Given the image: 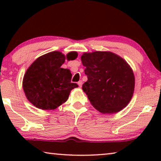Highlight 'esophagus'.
<instances>
[{
    "label": "esophagus",
    "mask_w": 161,
    "mask_h": 161,
    "mask_svg": "<svg viewBox=\"0 0 161 161\" xmlns=\"http://www.w3.org/2000/svg\"><path fill=\"white\" fill-rule=\"evenodd\" d=\"M78 85L80 86V87H81V86H82V81L80 80L78 81Z\"/></svg>",
    "instance_id": "obj_1"
}]
</instances>
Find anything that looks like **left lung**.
Here are the masks:
<instances>
[{
  "mask_svg": "<svg viewBox=\"0 0 161 161\" xmlns=\"http://www.w3.org/2000/svg\"><path fill=\"white\" fill-rule=\"evenodd\" d=\"M88 80L82 85L92 105L102 114H115L129 104L135 77L121 57L109 51L84 53L81 57Z\"/></svg>",
  "mask_w": 161,
  "mask_h": 161,
  "instance_id": "1",
  "label": "left lung"
}]
</instances>
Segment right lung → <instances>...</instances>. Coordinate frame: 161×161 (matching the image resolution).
Masks as SVG:
<instances>
[{"mask_svg": "<svg viewBox=\"0 0 161 161\" xmlns=\"http://www.w3.org/2000/svg\"><path fill=\"white\" fill-rule=\"evenodd\" d=\"M77 52L66 56L53 51L39 57L31 64L24 75L23 89L28 100L40 109L54 110L63 104L77 84L71 83L72 73L61 68L65 59L74 60Z\"/></svg>", "mask_w": 161, "mask_h": 161, "instance_id": "right-lung-1", "label": "right lung"}]
</instances>
